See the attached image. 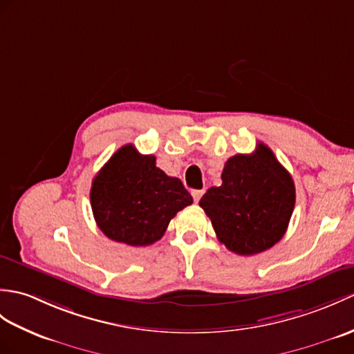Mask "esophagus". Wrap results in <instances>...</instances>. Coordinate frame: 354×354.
<instances>
[{
	"label": "esophagus",
	"instance_id": "esophagus-1",
	"mask_svg": "<svg viewBox=\"0 0 354 354\" xmlns=\"http://www.w3.org/2000/svg\"><path fill=\"white\" fill-rule=\"evenodd\" d=\"M205 193V190H193L192 192V196H193V199H194V202H197L202 197V194Z\"/></svg>",
	"mask_w": 354,
	"mask_h": 354
}]
</instances>
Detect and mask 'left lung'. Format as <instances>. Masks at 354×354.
Returning a JSON list of instances; mask_svg holds the SVG:
<instances>
[{"mask_svg": "<svg viewBox=\"0 0 354 354\" xmlns=\"http://www.w3.org/2000/svg\"><path fill=\"white\" fill-rule=\"evenodd\" d=\"M220 187L199 202L211 218L218 241L243 257L264 252L281 240L295 203L291 175L264 143L253 153L229 158Z\"/></svg>", "mask_w": 354, "mask_h": 354, "instance_id": "obj_1", "label": "left lung"}]
</instances>
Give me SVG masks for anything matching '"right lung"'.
Wrapping results in <instances>:
<instances>
[{
    "label": "right lung",
    "instance_id": "1",
    "mask_svg": "<svg viewBox=\"0 0 354 354\" xmlns=\"http://www.w3.org/2000/svg\"><path fill=\"white\" fill-rule=\"evenodd\" d=\"M90 203L104 235L137 248L158 241L193 197L178 178L157 167L153 155H142L133 145H125L97 171Z\"/></svg>",
    "mask_w": 354,
    "mask_h": 354
}]
</instances>
